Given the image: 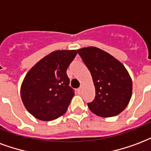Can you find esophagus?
I'll list each match as a JSON object with an SVG mask.
<instances>
[{
    "instance_id": "esophagus-1",
    "label": "esophagus",
    "mask_w": 151,
    "mask_h": 151,
    "mask_svg": "<svg viewBox=\"0 0 151 151\" xmlns=\"http://www.w3.org/2000/svg\"><path fill=\"white\" fill-rule=\"evenodd\" d=\"M77 91H78V93H80V92H81V87H79V88L77 89Z\"/></svg>"
}]
</instances>
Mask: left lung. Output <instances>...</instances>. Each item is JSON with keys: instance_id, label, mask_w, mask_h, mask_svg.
<instances>
[{"instance_id": "left-lung-1", "label": "left lung", "mask_w": 151, "mask_h": 151, "mask_svg": "<svg viewBox=\"0 0 151 151\" xmlns=\"http://www.w3.org/2000/svg\"><path fill=\"white\" fill-rule=\"evenodd\" d=\"M91 72L95 88L90 110L101 117L120 114L130 101L132 80L122 63L99 48L90 46L77 50Z\"/></svg>"}]
</instances>
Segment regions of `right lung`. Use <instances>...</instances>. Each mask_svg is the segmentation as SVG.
<instances>
[{
  "label": "right lung",
  "instance_id": "1",
  "mask_svg": "<svg viewBox=\"0 0 151 151\" xmlns=\"http://www.w3.org/2000/svg\"><path fill=\"white\" fill-rule=\"evenodd\" d=\"M76 54L77 50L50 52L27 73L21 84V99L35 118L49 121L67 111L75 94L66 72Z\"/></svg>",
  "mask_w": 151,
  "mask_h": 151
}]
</instances>
